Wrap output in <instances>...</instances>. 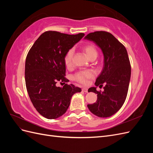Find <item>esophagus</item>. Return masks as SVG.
Returning a JSON list of instances; mask_svg holds the SVG:
<instances>
[{"mask_svg":"<svg viewBox=\"0 0 153 153\" xmlns=\"http://www.w3.org/2000/svg\"><path fill=\"white\" fill-rule=\"evenodd\" d=\"M82 90L83 92H88V89H87V88H85V87L83 88V89H82Z\"/></svg>","mask_w":153,"mask_h":153,"instance_id":"obj_1","label":"esophagus"}]
</instances>
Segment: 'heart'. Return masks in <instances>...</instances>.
<instances>
[{"mask_svg": "<svg viewBox=\"0 0 153 153\" xmlns=\"http://www.w3.org/2000/svg\"><path fill=\"white\" fill-rule=\"evenodd\" d=\"M82 50L85 52L86 56L89 59H96L98 56V50L96 48L94 45L91 44H85L82 47ZM73 50H69L66 53L64 58V61L65 66L68 68H71L73 65ZM95 76V72L91 69L88 70L80 71L76 73L74 75V80H75L78 82L82 84L86 85L87 84L88 81L90 79H92Z\"/></svg>", "mask_w": 153, "mask_h": 153, "instance_id": "obj_1", "label": "heart"}]
</instances>
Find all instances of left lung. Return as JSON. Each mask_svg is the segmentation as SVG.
<instances>
[{"instance_id": "obj_1", "label": "left lung", "mask_w": 153, "mask_h": 153, "mask_svg": "<svg viewBox=\"0 0 153 153\" xmlns=\"http://www.w3.org/2000/svg\"><path fill=\"white\" fill-rule=\"evenodd\" d=\"M85 39L89 40L101 50L104 64L95 85L103 87V92L92 87L88 92L97 94L96 102L87 105L94 115L99 117H108L122 107L126 100L131 77V66L127 50L124 46L108 32L96 31L87 34Z\"/></svg>"}]
</instances>
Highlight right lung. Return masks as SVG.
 Returning a JSON list of instances; mask_svg holds the SVG:
<instances>
[{"label": "right lung", "instance_id": "1", "mask_svg": "<svg viewBox=\"0 0 153 153\" xmlns=\"http://www.w3.org/2000/svg\"><path fill=\"white\" fill-rule=\"evenodd\" d=\"M84 33L69 35L47 31L38 38L27 55L25 79L29 98L37 111L48 119H57L67 111L72 96L82 91L79 87L66 84L57 87V82H68L64 58Z\"/></svg>", "mask_w": 153, "mask_h": 153}]
</instances>
